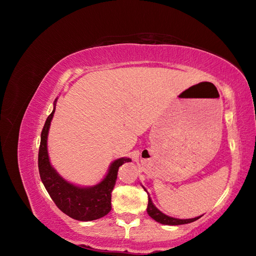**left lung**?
I'll return each mask as SVG.
<instances>
[{"mask_svg": "<svg viewBox=\"0 0 256 256\" xmlns=\"http://www.w3.org/2000/svg\"><path fill=\"white\" fill-rule=\"evenodd\" d=\"M144 190L146 191V189H144ZM147 214H148L154 220H156L157 222H160L162 224H168V226H180V224L191 223V222L196 221V220L200 218V216H196V218L186 219V220L171 218V216H166L164 214H162L160 210H158L156 207H154V205L152 204L150 196H148V204H147Z\"/></svg>", "mask_w": 256, "mask_h": 256, "instance_id": "obj_1", "label": "left lung"}]
</instances>
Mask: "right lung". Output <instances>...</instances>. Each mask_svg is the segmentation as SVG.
Returning a JSON list of instances; mask_svg holds the SVG:
<instances>
[{"label":"right lung","mask_w":256,"mask_h":256,"mask_svg":"<svg viewBox=\"0 0 256 256\" xmlns=\"http://www.w3.org/2000/svg\"><path fill=\"white\" fill-rule=\"evenodd\" d=\"M54 111L56 108L46 120L40 136L38 168L42 182L53 202L70 218L79 221H92L102 218L111 210V193L118 178V168L131 159L115 160L104 180L95 187L79 188L65 182L50 166L48 158L47 136Z\"/></svg>","instance_id":"obj_1"}]
</instances>
